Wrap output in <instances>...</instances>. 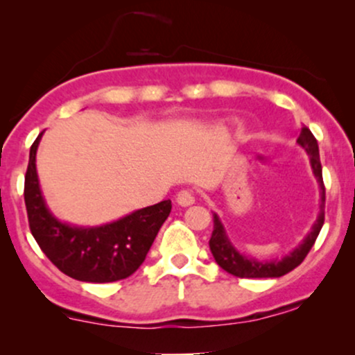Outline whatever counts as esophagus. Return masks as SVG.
I'll return each mask as SVG.
<instances>
[{
  "label": "esophagus",
  "mask_w": 355,
  "mask_h": 355,
  "mask_svg": "<svg viewBox=\"0 0 355 355\" xmlns=\"http://www.w3.org/2000/svg\"><path fill=\"white\" fill-rule=\"evenodd\" d=\"M177 203H178V205H182V207H189V205H191V203H195L193 191L189 190V189L178 191V193H177Z\"/></svg>",
  "instance_id": "34e87169"
}]
</instances>
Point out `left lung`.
<instances>
[{
    "label": "left lung",
    "instance_id": "obj_1",
    "mask_svg": "<svg viewBox=\"0 0 355 355\" xmlns=\"http://www.w3.org/2000/svg\"><path fill=\"white\" fill-rule=\"evenodd\" d=\"M297 144L307 152L309 158H311L312 172L315 175L317 182L320 187V211L319 217H317L315 223L312 225V230L309 232L307 237L304 239V242L299 247L294 248L288 255L282 257V259L275 260H257L254 257H245L230 243L229 237H227V232L223 229L222 222L217 217V214H214V232H211L210 237V250L214 255L215 262L223 268L229 274L240 277V279H268V277H282L288 274L291 270H294L295 267H299L304 262V259L307 257L309 252L313 243H315L317 235L324 225L325 218V187L324 180H322V165H320V157H319V145H317L315 137L312 135L311 130L307 126H302L300 130V135L297 138Z\"/></svg>",
    "mask_w": 355,
    "mask_h": 355
}]
</instances>
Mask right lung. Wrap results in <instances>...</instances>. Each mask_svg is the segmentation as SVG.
I'll return each instance as SVG.
<instances>
[{"label":"right lung","instance_id":"obj_1","mask_svg":"<svg viewBox=\"0 0 355 355\" xmlns=\"http://www.w3.org/2000/svg\"><path fill=\"white\" fill-rule=\"evenodd\" d=\"M42 135L31 145L24 175L28 222L40 248L63 274L81 282L107 284L130 277L144 263L158 230L170 215L172 202L155 203L100 227L60 222L44 203L36 173V150Z\"/></svg>","mask_w":355,"mask_h":355}]
</instances>
